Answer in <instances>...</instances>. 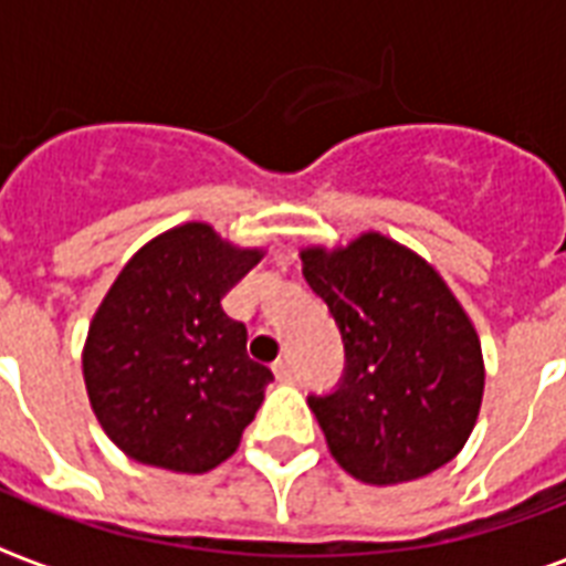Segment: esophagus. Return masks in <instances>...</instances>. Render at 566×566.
<instances>
[{
	"label": "esophagus",
	"mask_w": 566,
	"mask_h": 566,
	"mask_svg": "<svg viewBox=\"0 0 566 566\" xmlns=\"http://www.w3.org/2000/svg\"><path fill=\"white\" fill-rule=\"evenodd\" d=\"M273 373L279 381H300V367H296V361H293L291 355L279 358V361L273 364Z\"/></svg>",
	"instance_id": "1"
}]
</instances>
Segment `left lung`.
Returning <instances> with one entry per match:
<instances>
[{
    "label": "left lung",
    "instance_id": "left-lung-1",
    "mask_svg": "<svg viewBox=\"0 0 566 566\" xmlns=\"http://www.w3.org/2000/svg\"><path fill=\"white\" fill-rule=\"evenodd\" d=\"M300 258L344 337L337 390L308 396L332 458L378 488L449 464L484 394L482 344L455 293L426 258L378 231Z\"/></svg>",
    "mask_w": 566,
    "mask_h": 566
}]
</instances>
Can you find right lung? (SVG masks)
Masks as SVG:
<instances>
[{"label": "right lung", "instance_id": "right-lung-1", "mask_svg": "<svg viewBox=\"0 0 566 566\" xmlns=\"http://www.w3.org/2000/svg\"><path fill=\"white\" fill-rule=\"evenodd\" d=\"M264 258L208 222H181L137 249L84 340L87 399L137 464L208 473L240 447L273 373L247 355L222 296Z\"/></svg>", "mask_w": 566, "mask_h": 566}]
</instances>
